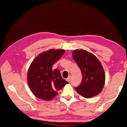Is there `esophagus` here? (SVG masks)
<instances>
[{"instance_id": "1", "label": "esophagus", "mask_w": 127, "mask_h": 127, "mask_svg": "<svg viewBox=\"0 0 127 127\" xmlns=\"http://www.w3.org/2000/svg\"><path fill=\"white\" fill-rule=\"evenodd\" d=\"M70 77H71V76H69L67 78V80L68 82H69L70 81Z\"/></svg>"}]
</instances>
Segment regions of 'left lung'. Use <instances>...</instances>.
<instances>
[{"label":"left lung","instance_id":"8db88e82","mask_svg":"<svg viewBox=\"0 0 127 127\" xmlns=\"http://www.w3.org/2000/svg\"><path fill=\"white\" fill-rule=\"evenodd\" d=\"M72 57L83 75L80 85L75 87L77 93L85 98L98 94L104 85L105 76L102 64L97 57L84 50L74 51Z\"/></svg>","mask_w":127,"mask_h":127}]
</instances>
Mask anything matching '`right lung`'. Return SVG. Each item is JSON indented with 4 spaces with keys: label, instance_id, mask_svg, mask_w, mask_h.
<instances>
[{
    "label": "right lung",
    "instance_id": "1",
    "mask_svg": "<svg viewBox=\"0 0 127 127\" xmlns=\"http://www.w3.org/2000/svg\"><path fill=\"white\" fill-rule=\"evenodd\" d=\"M63 49H51L42 53L31 64L28 72L29 86L37 98L49 101L54 98L68 82L63 79L59 69L52 66L64 53Z\"/></svg>",
    "mask_w": 127,
    "mask_h": 127
}]
</instances>
